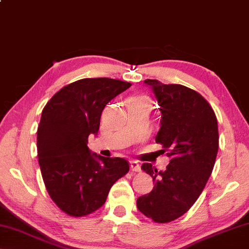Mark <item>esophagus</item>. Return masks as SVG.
<instances>
[{
    "instance_id": "1",
    "label": "esophagus",
    "mask_w": 249,
    "mask_h": 249,
    "mask_svg": "<svg viewBox=\"0 0 249 249\" xmlns=\"http://www.w3.org/2000/svg\"><path fill=\"white\" fill-rule=\"evenodd\" d=\"M131 164V169L133 172H140L141 171V165L137 160H131L129 161Z\"/></svg>"
}]
</instances>
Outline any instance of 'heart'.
<instances>
[{
  "label": "heart",
  "instance_id": "heart-1",
  "mask_svg": "<svg viewBox=\"0 0 249 249\" xmlns=\"http://www.w3.org/2000/svg\"><path fill=\"white\" fill-rule=\"evenodd\" d=\"M132 101H139V102H143V103L147 104V98L145 96H137V97H134L132 98Z\"/></svg>",
  "mask_w": 249,
  "mask_h": 249
}]
</instances>
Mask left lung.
Instances as JSON below:
<instances>
[{
  "instance_id": "8db88e82",
  "label": "left lung",
  "mask_w": 249,
  "mask_h": 249,
  "mask_svg": "<svg viewBox=\"0 0 249 249\" xmlns=\"http://www.w3.org/2000/svg\"><path fill=\"white\" fill-rule=\"evenodd\" d=\"M160 105V128L156 143L167 151L169 164L157 171L144 163L153 177L151 193L137 198V208L156 223H168L193 206L214 168L218 152V126L208 102L184 85L145 80Z\"/></svg>"
}]
</instances>
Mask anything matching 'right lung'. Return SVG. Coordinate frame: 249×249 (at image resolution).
<instances>
[{"instance_id":"right-lung-1","label":"right lung","mask_w":249,"mask_h":249,"mask_svg":"<svg viewBox=\"0 0 249 249\" xmlns=\"http://www.w3.org/2000/svg\"><path fill=\"white\" fill-rule=\"evenodd\" d=\"M107 77L83 78L64 86L47 102L37 128V157L45 187L70 216L102 207L114 183L129 171L127 160L103 157L89 148L109 101L131 88Z\"/></svg>"}]
</instances>
